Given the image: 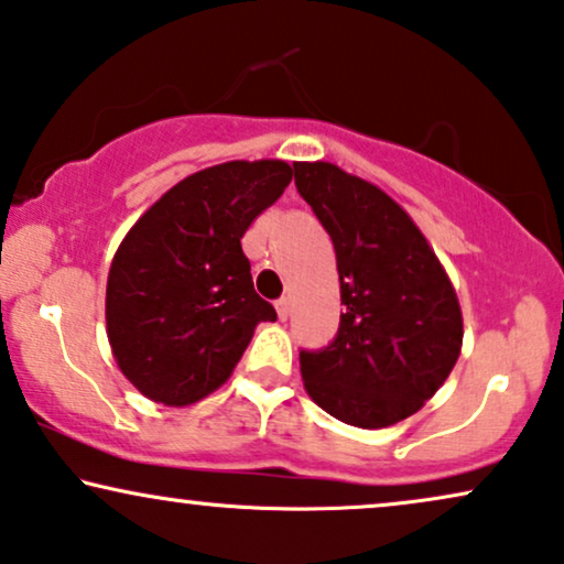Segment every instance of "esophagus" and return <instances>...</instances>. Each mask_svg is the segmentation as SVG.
Wrapping results in <instances>:
<instances>
[{
    "mask_svg": "<svg viewBox=\"0 0 564 564\" xmlns=\"http://www.w3.org/2000/svg\"><path fill=\"white\" fill-rule=\"evenodd\" d=\"M275 310H278V317L286 319V317H289V299H286V296L278 299V302H275Z\"/></svg>",
    "mask_w": 564,
    "mask_h": 564,
    "instance_id": "1",
    "label": "esophagus"
}]
</instances>
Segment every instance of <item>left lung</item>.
Wrapping results in <instances>:
<instances>
[{"instance_id": "obj_1", "label": "left lung", "mask_w": 564, "mask_h": 564, "mask_svg": "<svg viewBox=\"0 0 564 564\" xmlns=\"http://www.w3.org/2000/svg\"><path fill=\"white\" fill-rule=\"evenodd\" d=\"M296 192L333 239L344 315L302 348L306 393L338 422L382 430L416 413L453 372L460 306L424 234L395 199L333 163H294Z\"/></svg>"}]
</instances>
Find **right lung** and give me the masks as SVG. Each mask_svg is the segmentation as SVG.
Wrapping results in <instances>:
<instances>
[{"instance_id": "right-lung-1", "label": "right lung", "mask_w": 564, "mask_h": 564, "mask_svg": "<svg viewBox=\"0 0 564 564\" xmlns=\"http://www.w3.org/2000/svg\"><path fill=\"white\" fill-rule=\"evenodd\" d=\"M291 182L283 161H229L182 180L132 226L109 270L106 330L127 380L187 405L220 388L275 310L241 237Z\"/></svg>"}]
</instances>
